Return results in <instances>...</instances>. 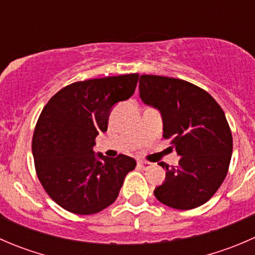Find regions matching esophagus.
<instances>
[{"label":"esophagus","instance_id":"1","mask_svg":"<svg viewBox=\"0 0 255 255\" xmlns=\"http://www.w3.org/2000/svg\"><path fill=\"white\" fill-rule=\"evenodd\" d=\"M138 165H139L143 170H146V169L150 168L151 163H149V161H145V160H139L138 161Z\"/></svg>","mask_w":255,"mask_h":255}]
</instances>
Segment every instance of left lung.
I'll return each mask as SVG.
<instances>
[{"label": "left lung", "instance_id": "8db88e82", "mask_svg": "<svg viewBox=\"0 0 255 255\" xmlns=\"http://www.w3.org/2000/svg\"><path fill=\"white\" fill-rule=\"evenodd\" d=\"M139 96L160 112L163 137L171 138L177 166L166 169L165 181L154 195L176 210L207 202L222 185L232 156L233 139L223 110L208 92L181 79L142 75Z\"/></svg>", "mask_w": 255, "mask_h": 255}]
</instances>
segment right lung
Instances as JSON below:
<instances>
[{"mask_svg":"<svg viewBox=\"0 0 255 255\" xmlns=\"http://www.w3.org/2000/svg\"><path fill=\"white\" fill-rule=\"evenodd\" d=\"M138 74L68 85L48 101L32 140L35 171L47 194L76 215H94L117 199L133 158L95 154V139L106 132L112 107L134 94Z\"/></svg>","mask_w":255,"mask_h":255,"instance_id":"obj_1","label":"right lung"}]
</instances>
